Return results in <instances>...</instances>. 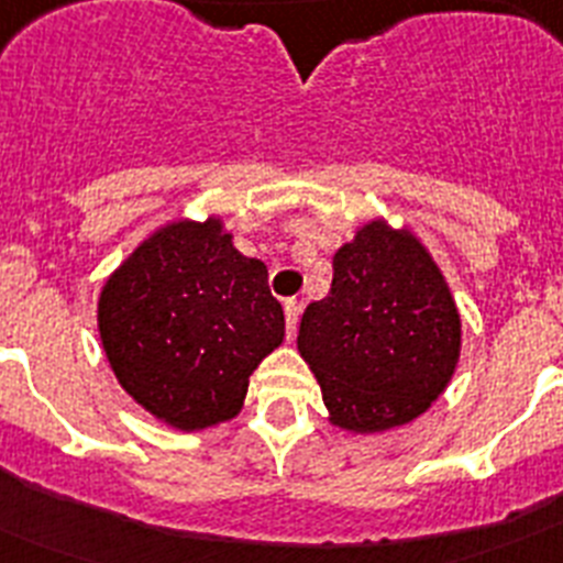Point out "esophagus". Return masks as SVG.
Returning <instances> with one entry per match:
<instances>
[{
    "instance_id": "obj_1",
    "label": "esophagus",
    "mask_w": 563,
    "mask_h": 563,
    "mask_svg": "<svg viewBox=\"0 0 563 563\" xmlns=\"http://www.w3.org/2000/svg\"><path fill=\"white\" fill-rule=\"evenodd\" d=\"M298 312H301V305L298 301H285V321H287V341L296 338V327H298Z\"/></svg>"
}]
</instances>
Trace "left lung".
I'll return each mask as SVG.
<instances>
[{"mask_svg":"<svg viewBox=\"0 0 563 563\" xmlns=\"http://www.w3.org/2000/svg\"><path fill=\"white\" fill-rule=\"evenodd\" d=\"M330 296L301 316L298 352L330 420L372 434L406 426L449 386L460 312L440 267L409 231L369 222L332 258Z\"/></svg>","mask_w":563,"mask_h":563,"instance_id":"obj_1","label":"left lung"}]
</instances>
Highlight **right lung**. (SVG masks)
Wrapping results in <instances>:
<instances>
[{"label": "right lung", "instance_id": "1", "mask_svg": "<svg viewBox=\"0 0 563 563\" xmlns=\"http://www.w3.org/2000/svg\"><path fill=\"white\" fill-rule=\"evenodd\" d=\"M98 330L123 389L183 431L231 420L247 377L285 338L267 267L233 247L220 220L172 222L101 290Z\"/></svg>", "mask_w": 563, "mask_h": 563}]
</instances>
